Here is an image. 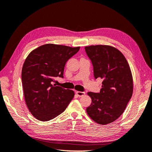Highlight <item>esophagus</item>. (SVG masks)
I'll return each instance as SVG.
<instances>
[{
  "label": "esophagus",
  "mask_w": 152,
  "mask_h": 152,
  "mask_svg": "<svg viewBox=\"0 0 152 152\" xmlns=\"http://www.w3.org/2000/svg\"><path fill=\"white\" fill-rule=\"evenodd\" d=\"M76 94L78 95V96H79V97H82V96H84L86 93L84 91H76Z\"/></svg>",
  "instance_id": "esophagus-1"
}]
</instances>
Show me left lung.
Here are the masks:
<instances>
[{"label": "left lung", "instance_id": "8db88e82", "mask_svg": "<svg viewBox=\"0 0 152 152\" xmlns=\"http://www.w3.org/2000/svg\"><path fill=\"white\" fill-rule=\"evenodd\" d=\"M85 50L93 65L95 79L103 80L99 93H88L91 103L86 111L98 124L111 123L123 113L132 96L129 64L122 53L111 46L91 45Z\"/></svg>", "mask_w": 152, "mask_h": 152}]
</instances>
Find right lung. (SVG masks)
Wrapping results in <instances>:
<instances>
[{"instance_id":"right-lung-1","label":"right lung","mask_w":152,"mask_h":152,"mask_svg":"<svg viewBox=\"0 0 152 152\" xmlns=\"http://www.w3.org/2000/svg\"><path fill=\"white\" fill-rule=\"evenodd\" d=\"M80 47L45 44L29 53L23 63L22 82L27 107L34 117L48 121L57 117L72 100V90L53 85L63 78L65 64Z\"/></svg>"}]
</instances>
